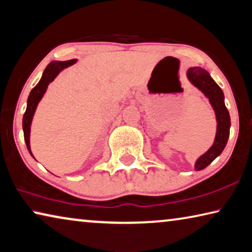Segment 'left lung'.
<instances>
[{
  "mask_svg": "<svg viewBox=\"0 0 252 252\" xmlns=\"http://www.w3.org/2000/svg\"><path fill=\"white\" fill-rule=\"evenodd\" d=\"M187 77L194 86H196L205 94L206 97H209L218 121L217 135H215L213 146L204 155L201 156L195 163V169L202 170L209 166L218 156L221 155L225 148L230 134V114L224 104V95L222 90L205 69L201 67H191L187 70Z\"/></svg>",
  "mask_w": 252,
  "mask_h": 252,
  "instance_id": "left-lung-1",
  "label": "left lung"
}]
</instances>
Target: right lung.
<instances>
[{
    "label": "right lung",
    "mask_w": 252,
    "mask_h": 252,
    "mask_svg": "<svg viewBox=\"0 0 252 252\" xmlns=\"http://www.w3.org/2000/svg\"><path fill=\"white\" fill-rule=\"evenodd\" d=\"M75 63H76V59H70V61H67V62H51L49 65L46 67L41 79H40L37 85L33 87L32 91L30 92L29 97H28L27 110L25 112V115H23L22 126H23V134H25L26 145L31 156H32V153H31V149H30V126H31V121H32L34 111L37 109L38 103L40 102V99L42 98L48 85H49V83L53 82L56 78V76L61 73L63 68H67V67L71 66Z\"/></svg>",
    "instance_id": "obj_1"
}]
</instances>
